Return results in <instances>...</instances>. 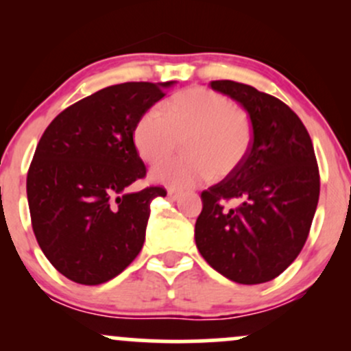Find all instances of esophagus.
<instances>
[{
  "label": "esophagus",
  "mask_w": 351,
  "mask_h": 351,
  "mask_svg": "<svg viewBox=\"0 0 351 351\" xmlns=\"http://www.w3.org/2000/svg\"><path fill=\"white\" fill-rule=\"evenodd\" d=\"M180 196H181L180 191H175V189H168V199L176 201V199H180Z\"/></svg>",
  "instance_id": "esophagus-1"
}]
</instances>
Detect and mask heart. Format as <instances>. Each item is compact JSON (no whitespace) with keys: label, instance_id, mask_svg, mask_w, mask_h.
Returning a JSON list of instances; mask_svg holds the SVG:
<instances>
[{"label":"heart","instance_id":"obj_1","mask_svg":"<svg viewBox=\"0 0 351 351\" xmlns=\"http://www.w3.org/2000/svg\"><path fill=\"white\" fill-rule=\"evenodd\" d=\"M252 120L224 94L189 87L145 112L134 128V145L145 163H163L178 148L184 155L156 168L152 180L186 189L224 178L244 162L252 145Z\"/></svg>","mask_w":351,"mask_h":351}]
</instances>
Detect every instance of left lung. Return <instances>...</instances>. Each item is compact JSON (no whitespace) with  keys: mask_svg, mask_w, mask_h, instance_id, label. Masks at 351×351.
<instances>
[{"mask_svg":"<svg viewBox=\"0 0 351 351\" xmlns=\"http://www.w3.org/2000/svg\"><path fill=\"white\" fill-rule=\"evenodd\" d=\"M247 110L254 136L244 162L201 193L195 239L206 263L237 284L280 276L307 241L320 173L312 138L295 112L274 95L232 80H211ZM231 200L236 207H229Z\"/></svg>","mask_w":351,"mask_h":351,"instance_id":"1","label":"left lung"}]
</instances>
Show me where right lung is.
<instances>
[{
    "label": "right lung",
    "mask_w": 351,
    "mask_h": 351,
    "mask_svg": "<svg viewBox=\"0 0 351 351\" xmlns=\"http://www.w3.org/2000/svg\"><path fill=\"white\" fill-rule=\"evenodd\" d=\"M171 84L106 87L72 104L44 130L27 170V204L39 247L69 280L104 284L142 251L150 204L167 189L127 193L147 176L134 128Z\"/></svg>",
    "instance_id": "1"
}]
</instances>
